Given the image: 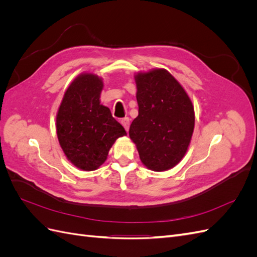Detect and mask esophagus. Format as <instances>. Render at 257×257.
<instances>
[{
  "instance_id": "esophagus-1",
  "label": "esophagus",
  "mask_w": 257,
  "mask_h": 257,
  "mask_svg": "<svg viewBox=\"0 0 257 257\" xmlns=\"http://www.w3.org/2000/svg\"><path fill=\"white\" fill-rule=\"evenodd\" d=\"M121 124L123 125V127L125 128V131L127 132L130 128V118H124L121 120Z\"/></svg>"
}]
</instances>
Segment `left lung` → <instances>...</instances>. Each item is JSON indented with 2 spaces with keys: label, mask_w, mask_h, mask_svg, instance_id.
<instances>
[{
  "label": "left lung",
  "mask_w": 257,
  "mask_h": 257,
  "mask_svg": "<svg viewBox=\"0 0 257 257\" xmlns=\"http://www.w3.org/2000/svg\"><path fill=\"white\" fill-rule=\"evenodd\" d=\"M138 115L128 135L143 164L165 172L181 162L189 149L195 125L194 106L188 93L164 68L135 76Z\"/></svg>",
  "instance_id": "left-lung-1"
}]
</instances>
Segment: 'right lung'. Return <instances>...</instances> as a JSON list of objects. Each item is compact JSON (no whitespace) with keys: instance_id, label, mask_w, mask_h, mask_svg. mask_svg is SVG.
Listing matches in <instances>:
<instances>
[{"instance_id":"1","label":"right lung","mask_w":257,"mask_h":257,"mask_svg":"<svg viewBox=\"0 0 257 257\" xmlns=\"http://www.w3.org/2000/svg\"><path fill=\"white\" fill-rule=\"evenodd\" d=\"M103 88L100 77L81 73L68 85L57 112L60 147L66 159L84 172L103 165L114 142L126 135L109 108L100 104Z\"/></svg>"}]
</instances>
